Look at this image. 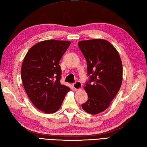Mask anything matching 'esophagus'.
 Masks as SVG:
<instances>
[{
	"label": "esophagus",
	"instance_id": "1",
	"mask_svg": "<svg viewBox=\"0 0 147 147\" xmlns=\"http://www.w3.org/2000/svg\"><path fill=\"white\" fill-rule=\"evenodd\" d=\"M73 87L74 88V90H80L82 87V84L81 82H76V83H74L73 84Z\"/></svg>",
	"mask_w": 147,
	"mask_h": 147
}]
</instances>
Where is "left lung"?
Wrapping results in <instances>:
<instances>
[{
  "label": "left lung",
  "instance_id": "8db88e82",
  "mask_svg": "<svg viewBox=\"0 0 147 147\" xmlns=\"http://www.w3.org/2000/svg\"><path fill=\"white\" fill-rule=\"evenodd\" d=\"M87 63L89 82L84 89L88 100L83 110L92 115L106 110L116 96L122 83L123 67L120 55L107 40L93 39L78 42Z\"/></svg>",
  "mask_w": 147,
  "mask_h": 147
}]
</instances>
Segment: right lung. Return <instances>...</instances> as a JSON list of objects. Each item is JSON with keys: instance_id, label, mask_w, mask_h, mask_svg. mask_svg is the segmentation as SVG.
<instances>
[{"instance_id": "add662e5", "label": "right lung", "mask_w": 147, "mask_h": 147, "mask_svg": "<svg viewBox=\"0 0 147 147\" xmlns=\"http://www.w3.org/2000/svg\"><path fill=\"white\" fill-rule=\"evenodd\" d=\"M71 41L50 39L32 47L24 57L21 77L25 90L38 110L50 114L59 110L71 88L61 85L59 62Z\"/></svg>"}]
</instances>
